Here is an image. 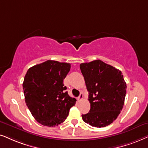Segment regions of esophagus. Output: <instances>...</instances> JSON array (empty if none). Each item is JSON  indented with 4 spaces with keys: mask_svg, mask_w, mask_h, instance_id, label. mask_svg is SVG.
I'll return each mask as SVG.
<instances>
[{
    "mask_svg": "<svg viewBox=\"0 0 148 148\" xmlns=\"http://www.w3.org/2000/svg\"><path fill=\"white\" fill-rule=\"evenodd\" d=\"M83 100V93H80V96H78L77 100L78 101V102H80V101H82Z\"/></svg>",
    "mask_w": 148,
    "mask_h": 148,
    "instance_id": "obj_1",
    "label": "esophagus"
}]
</instances>
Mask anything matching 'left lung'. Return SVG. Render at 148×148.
Segmentation results:
<instances>
[{"mask_svg": "<svg viewBox=\"0 0 148 148\" xmlns=\"http://www.w3.org/2000/svg\"><path fill=\"white\" fill-rule=\"evenodd\" d=\"M80 68L85 78L91 108L82 115L91 126L102 128L117 119L124 104L126 83L118 69L101 60L81 63Z\"/></svg>", "mask_w": 148, "mask_h": 148, "instance_id": "8db88e82", "label": "left lung"}]
</instances>
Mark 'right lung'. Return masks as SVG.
Instances as JSON below:
<instances>
[{
	"instance_id": "add662e5",
	"label": "right lung",
	"mask_w": 148,
	"mask_h": 148,
	"mask_svg": "<svg viewBox=\"0 0 148 148\" xmlns=\"http://www.w3.org/2000/svg\"><path fill=\"white\" fill-rule=\"evenodd\" d=\"M70 63L48 60L30 68L24 78L26 104L33 117L44 126L61 124L69 115L76 100L65 91L63 80Z\"/></svg>"
}]
</instances>
